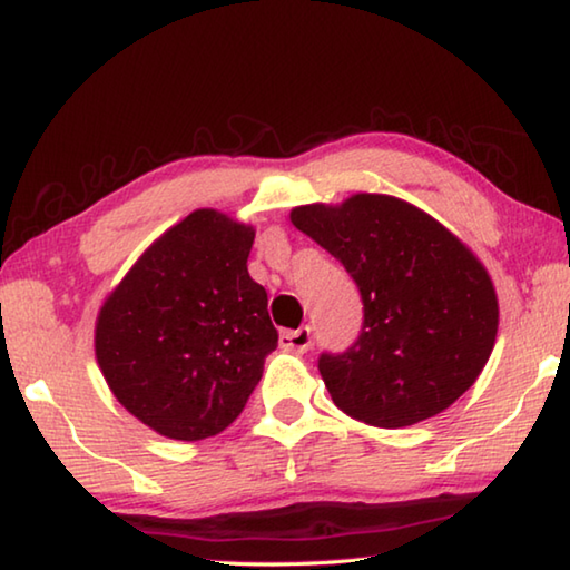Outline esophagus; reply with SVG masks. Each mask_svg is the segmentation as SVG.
I'll use <instances>...</instances> for the list:
<instances>
[{
	"label": "esophagus",
	"mask_w": 570,
	"mask_h": 570,
	"mask_svg": "<svg viewBox=\"0 0 570 570\" xmlns=\"http://www.w3.org/2000/svg\"><path fill=\"white\" fill-rule=\"evenodd\" d=\"M278 344H282V350L286 352H308V346H312V326H298L294 332H282Z\"/></svg>",
	"instance_id": "1"
}]
</instances>
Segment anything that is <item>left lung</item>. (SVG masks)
I'll use <instances>...</instances> for the list:
<instances>
[{"mask_svg":"<svg viewBox=\"0 0 570 570\" xmlns=\"http://www.w3.org/2000/svg\"><path fill=\"white\" fill-rule=\"evenodd\" d=\"M292 224L342 262L362 294L356 342L320 356L336 407L374 428H407L475 384L495 346L498 296L455 234L382 193L298 206Z\"/></svg>","mask_w":570,"mask_h":570,"instance_id":"8db88e82","label":"left lung"}]
</instances>
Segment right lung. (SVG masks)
<instances>
[{
	"instance_id": "1",
	"label": "right lung",
	"mask_w": 570,
	"mask_h": 570,
	"mask_svg": "<svg viewBox=\"0 0 570 570\" xmlns=\"http://www.w3.org/2000/svg\"><path fill=\"white\" fill-rule=\"evenodd\" d=\"M254 236L214 208L193 210L105 298L95 324L102 377L163 438L224 432L276 350L266 288L246 266Z\"/></svg>"
}]
</instances>
